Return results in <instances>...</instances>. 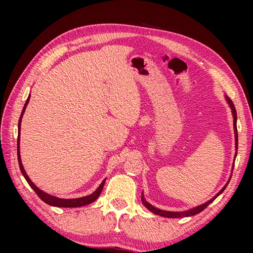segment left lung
<instances>
[{
	"instance_id": "1",
	"label": "left lung",
	"mask_w": 253,
	"mask_h": 253,
	"mask_svg": "<svg viewBox=\"0 0 253 253\" xmlns=\"http://www.w3.org/2000/svg\"><path fill=\"white\" fill-rule=\"evenodd\" d=\"M225 99H226L227 103L230 107V110H232V114H233V118H234V132H235V149H236V152H235V159L236 157H237V150H238V133H237V112H236V109H235V105L233 103V101L230 100L227 95H225ZM235 159H234V163H233V169H232V174H233V169H234V164H235ZM230 178H232V176L229 177L228 181L226 182V185H225L221 190H219L215 196H214L211 200L207 201L206 203L203 204H200V206H198L196 208H192V209H189L187 210V211H181V212H171V211H165V210H161V209H158L153 207L152 204H150L146 199H144L143 197V191H142V196H141V201H142V204L144 207H146L149 211H151L152 213L157 214V215H161L163 217H168V218H180V217H188V216H193L196 215V214H199L200 212H202L204 209H206L210 203H212L215 199L221 195V193L225 190V188L227 187L228 182L230 180Z\"/></svg>"
}]
</instances>
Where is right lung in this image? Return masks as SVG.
Returning a JSON list of instances; mask_svg holds the SVG:
<instances>
[{
	"label": "right lung",
	"instance_id": "right-lung-1",
	"mask_svg": "<svg viewBox=\"0 0 253 253\" xmlns=\"http://www.w3.org/2000/svg\"><path fill=\"white\" fill-rule=\"evenodd\" d=\"M30 99V94L28 96V99H27L26 103L24 105V109L23 112H21L20 114V118H19V122H18V138H17V157H18V164H19V169L21 174L25 177V179L28 182L29 186L32 188L36 191V193L38 195L42 201L45 202L46 204H49V206L52 207H57V208H79V207H84V206H87V204H90L94 202L96 199L99 198L100 193L102 192V189H103L104 184H105V179H103V181L101 182L100 186L96 188L95 191L91 193L89 196H85V197H82V198H76V199H62V198H57L54 196H51L49 193H46L44 191H42L41 189H39L34 182L31 181V179L29 178V176L27 175L26 170L23 166V163H21V159H20V150H19V142H20V124H21V118H23V115L25 113V110L27 105H28V102Z\"/></svg>",
	"mask_w": 253,
	"mask_h": 253
}]
</instances>
